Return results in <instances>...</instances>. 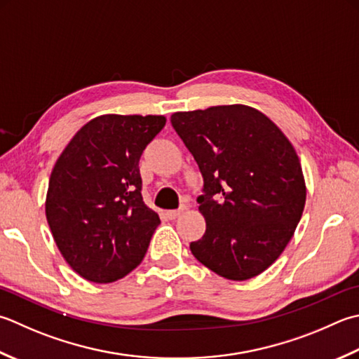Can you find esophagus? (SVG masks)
<instances>
[{"label": "esophagus", "instance_id": "1", "mask_svg": "<svg viewBox=\"0 0 359 359\" xmlns=\"http://www.w3.org/2000/svg\"><path fill=\"white\" fill-rule=\"evenodd\" d=\"M184 210H185V207H182L179 210H170V212H166L168 219H175V217H179L182 213H184Z\"/></svg>", "mask_w": 359, "mask_h": 359}]
</instances>
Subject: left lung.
<instances>
[{
    "label": "left lung",
    "instance_id": "8db88e82",
    "mask_svg": "<svg viewBox=\"0 0 359 359\" xmlns=\"http://www.w3.org/2000/svg\"><path fill=\"white\" fill-rule=\"evenodd\" d=\"M171 123L203 177L205 233L189 244L210 271L243 282L264 272L290 243L306 185L296 149L276 123L244 104L175 111Z\"/></svg>",
    "mask_w": 359,
    "mask_h": 359
}]
</instances>
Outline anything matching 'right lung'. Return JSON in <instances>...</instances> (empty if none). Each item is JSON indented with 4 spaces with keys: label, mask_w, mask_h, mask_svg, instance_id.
Wrapping results in <instances>:
<instances>
[{
    "label": "right lung",
    "mask_w": 359,
    "mask_h": 359,
    "mask_svg": "<svg viewBox=\"0 0 359 359\" xmlns=\"http://www.w3.org/2000/svg\"><path fill=\"white\" fill-rule=\"evenodd\" d=\"M163 115H101L76 132L49 177L45 213L62 257L93 283L142 263L158 215L143 202L140 157Z\"/></svg>",
    "instance_id": "obj_1"
}]
</instances>
